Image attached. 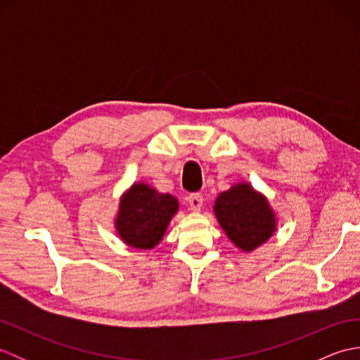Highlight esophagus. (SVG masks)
Segmentation results:
<instances>
[{"label": "esophagus", "instance_id": "1", "mask_svg": "<svg viewBox=\"0 0 360 360\" xmlns=\"http://www.w3.org/2000/svg\"><path fill=\"white\" fill-rule=\"evenodd\" d=\"M186 201H187V204L190 205V209L198 212V210H201L202 201H204V200H202V195H201V193H192V195H188V196L186 198Z\"/></svg>", "mask_w": 360, "mask_h": 360}]
</instances>
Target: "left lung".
I'll list each match as a JSON object with an SVG mask.
<instances>
[{"instance_id":"1","label":"left lung","mask_w":360,"mask_h":360,"mask_svg":"<svg viewBox=\"0 0 360 360\" xmlns=\"http://www.w3.org/2000/svg\"><path fill=\"white\" fill-rule=\"evenodd\" d=\"M219 226L236 248L250 252L275 232V215L266 198L249 184L233 186L213 205Z\"/></svg>"}]
</instances>
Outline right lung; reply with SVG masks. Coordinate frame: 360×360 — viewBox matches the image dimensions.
<instances>
[{
    "label": "right lung",
    "mask_w": 360,
    "mask_h": 360,
    "mask_svg": "<svg viewBox=\"0 0 360 360\" xmlns=\"http://www.w3.org/2000/svg\"><path fill=\"white\" fill-rule=\"evenodd\" d=\"M176 212L178 200L174 196L139 182L122 198L116 218L117 233L128 246L151 249L162 240Z\"/></svg>",
    "instance_id": "right-lung-1"
}]
</instances>
